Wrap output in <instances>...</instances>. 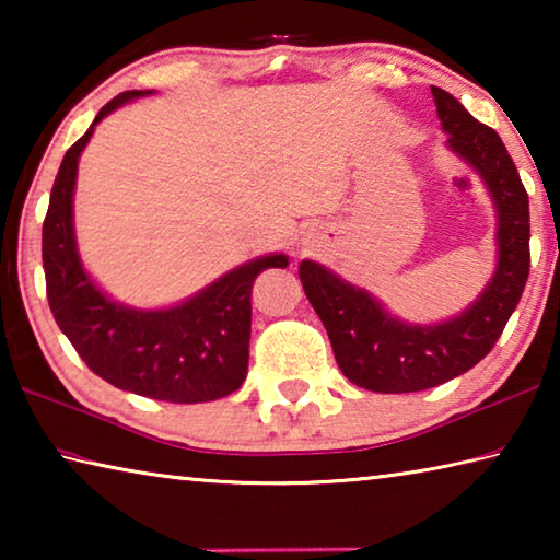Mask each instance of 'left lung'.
<instances>
[{
  "label": "left lung",
  "instance_id": "1",
  "mask_svg": "<svg viewBox=\"0 0 560 560\" xmlns=\"http://www.w3.org/2000/svg\"><path fill=\"white\" fill-rule=\"evenodd\" d=\"M447 145L485 179L497 210V271L459 316L412 326L387 314L365 289L350 287L316 261H301L303 291L324 320L336 363L350 383L373 393H417L467 373L504 330L524 293L528 254V195L494 128L485 126L452 93L432 86Z\"/></svg>",
  "mask_w": 560,
  "mask_h": 560
}]
</instances>
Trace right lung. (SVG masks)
<instances>
[{"label": "right lung", "instance_id": "add662e5", "mask_svg": "<svg viewBox=\"0 0 560 560\" xmlns=\"http://www.w3.org/2000/svg\"><path fill=\"white\" fill-rule=\"evenodd\" d=\"M145 93L126 91L108 101L66 150L42 230L46 296L75 353L106 383L153 400L210 402L242 387L249 368L252 287L261 271L289 267V259L269 254L246 261L185 303L155 311L122 306L93 283L73 234L79 158L108 113Z\"/></svg>", "mask_w": 560, "mask_h": 560}]
</instances>
